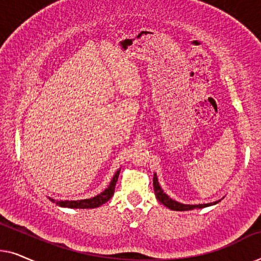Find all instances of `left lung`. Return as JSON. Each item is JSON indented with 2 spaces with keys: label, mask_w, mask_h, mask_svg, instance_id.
Masks as SVG:
<instances>
[{
  "label": "left lung",
  "mask_w": 261,
  "mask_h": 261,
  "mask_svg": "<svg viewBox=\"0 0 261 261\" xmlns=\"http://www.w3.org/2000/svg\"><path fill=\"white\" fill-rule=\"evenodd\" d=\"M153 188H154V194L156 196V199H158L160 203H163L164 205L167 206L169 209L176 210V212H185V210L201 209V208H205V206L216 204L217 203V202H214V203H206V204H183V203L173 201V199L170 198L166 194H164L162 188H160L158 178H156L155 173H154V176H153Z\"/></svg>",
  "instance_id": "left-lung-1"
}]
</instances>
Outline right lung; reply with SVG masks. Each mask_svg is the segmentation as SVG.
Listing matches in <instances>:
<instances>
[{"instance_id":"1","label":"right lung","mask_w":261,"mask_h":261,"mask_svg":"<svg viewBox=\"0 0 261 261\" xmlns=\"http://www.w3.org/2000/svg\"><path fill=\"white\" fill-rule=\"evenodd\" d=\"M120 170L116 171V173L114 174L112 181H110L109 187L106 189L105 191L101 192V194L95 196L92 198L88 199H78V201H55V199L49 198L53 201L56 204L60 206H64V208H74V209H89V208H97V206L105 204L106 202H108L112 196L114 195V191H115V185L117 181V178H119Z\"/></svg>"}]
</instances>
